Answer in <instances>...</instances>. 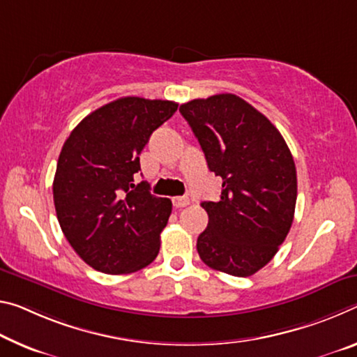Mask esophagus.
<instances>
[{
	"label": "esophagus",
	"mask_w": 357,
	"mask_h": 357,
	"mask_svg": "<svg viewBox=\"0 0 357 357\" xmlns=\"http://www.w3.org/2000/svg\"><path fill=\"white\" fill-rule=\"evenodd\" d=\"M172 202H173V206L174 208H184V206H188L189 203H190V200L188 199V197H174Z\"/></svg>",
	"instance_id": "34e87169"
}]
</instances>
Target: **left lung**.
Wrapping results in <instances>:
<instances>
[{
  "label": "left lung",
  "instance_id": "obj_1",
  "mask_svg": "<svg viewBox=\"0 0 357 357\" xmlns=\"http://www.w3.org/2000/svg\"><path fill=\"white\" fill-rule=\"evenodd\" d=\"M208 168L222 178L218 202H203L208 227L197 251L208 267L251 276L265 267L294 220L296 163L284 138L262 112L234 93L181 105Z\"/></svg>",
  "mask_w": 357,
  "mask_h": 357
}]
</instances>
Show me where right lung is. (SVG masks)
Here are the masks:
<instances>
[{
  "instance_id": "obj_1",
  "label": "right lung",
  "mask_w": 357,
  "mask_h": 357,
  "mask_svg": "<svg viewBox=\"0 0 357 357\" xmlns=\"http://www.w3.org/2000/svg\"><path fill=\"white\" fill-rule=\"evenodd\" d=\"M178 109L168 100L123 97L84 117L61 148L54 178L56 219L90 267L109 275L144 268L160 250L172 200L135 184L139 154Z\"/></svg>"
}]
</instances>
